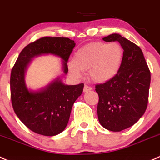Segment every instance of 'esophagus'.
I'll list each match as a JSON object with an SVG mask.
<instances>
[{
    "mask_svg": "<svg viewBox=\"0 0 160 160\" xmlns=\"http://www.w3.org/2000/svg\"><path fill=\"white\" fill-rule=\"evenodd\" d=\"M91 90H92V87L88 85H85L84 87H83V92H88Z\"/></svg>",
    "mask_w": 160,
    "mask_h": 160,
    "instance_id": "34e87169",
    "label": "esophagus"
}]
</instances>
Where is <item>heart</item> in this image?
<instances>
[{
    "mask_svg": "<svg viewBox=\"0 0 160 160\" xmlns=\"http://www.w3.org/2000/svg\"><path fill=\"white\" fill-rule=\"evenodd\" d=\"M122 59L123 49L118 42H111L108 44L93 42L77 50L68 67L76 77H81V70H88L89 76L93 81L106 83L119 73Z\"/></svg>",
    "mask_w": 160,
    "mask_h": 160,
    "instance_id": "obj_1",
    "label": "heart"
}]
</instances>
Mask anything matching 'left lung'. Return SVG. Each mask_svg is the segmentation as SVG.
<instances>
[{
    "label": "left lung",
    "mask_w": 160,
    "mask_h": 160,
    "mask_svg": "<svg viewBox=\"0 0 160 160\" xmlns=\"http://www.w3.org/2000/svg\"><path fill=\"white\" fill-rule=\"evenodd\" d=\"M102 40L118 41L123 49V59L113 79L96 85L99 95L97 115L104 128L120 132L134 125L147 110L150 71L142 51L135 43L118 33Z\"/></svg>",
    "instance_id": "1"
}]
</instances>
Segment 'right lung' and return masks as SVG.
Returning a JSON list of instances; mask_svg holds the SVG:
<instances>
[{
  "mask_svg": "<svg viewBox=\"0 0 160 160\" xmlns=\"http://www.w3.org/2000/svg\"><path fill=\"white\" fill-rule=\"evenodd\" d=\"M76 43L67 38H40L20 53L11 73V98L20 120L33 132L53 137L64 130L73 103L81 95L83 83L64 84L60 77L39 90H31L25 83V73L32 59L52 54L62 59L63 71L68 72L67 61Z\"/></svg>",
  "mask_w": 160,
  "mask_h": 160,
  "instance_id": "obj_1",
  "label": "right lung"
}]
</instances>
